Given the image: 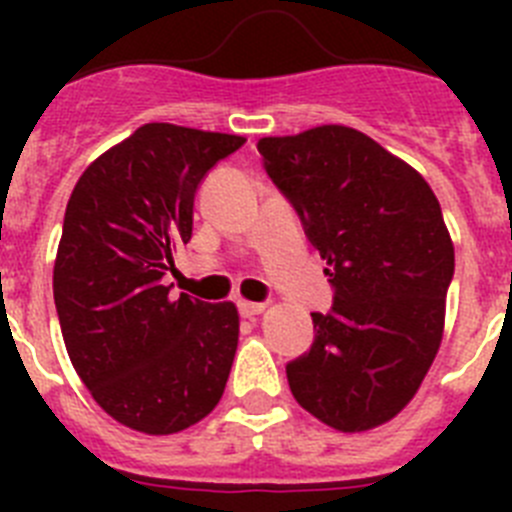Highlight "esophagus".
Returning <instances> with one entry per match:
<instances>
[{
	"label": "esophagus",
	"instance_id": "1",
	"mask_svg": "<svg viewBox=\"0 0 512 512\" xmlns=\"http://www.w3.org/2000/svg\"><path fill=\"white\" fill-rule=\"evenodd\" d=\"M264 310H266L264 302H248V300L238 302V312H241L243 318H256V315H261Z\"/></svg>",
	"mask_w": 512,
	"mask_h": 512
}]
</instances>
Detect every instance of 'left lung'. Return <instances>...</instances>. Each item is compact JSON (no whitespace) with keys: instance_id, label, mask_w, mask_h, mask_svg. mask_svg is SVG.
Masks as SVG:
<instances>
[{"instance_id":"left-lung-1","label":"left lung","mask_w":512,"mask_h":512,"mask_svg":"<svg viewBox=\"0 0 512 512\" xmlns=\"http://www.w3.org/2000/svg\"><path fill=\"white\" fill-rule=\"evenodd\" d=\"M264 169L292 202L333 284L315 341L287 364L302 408L343 433L395 418L443 336L454 243L423 176L346 125L261 138Z\"/></svg>"}]
</instances>
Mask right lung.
<instances>
[{
	"mask_svg": "<svg viewBox=\"0 0 512 512\" xmlns=\"http://www.w3.org/2000/svg\"><path fill=\"white\" fill-rule=\"evenodd\" d=\"M243 143L148 122L87 166L66 205L53 266L63 343L99 408L133 431H184L225 392L238 310L174 300L164 277L192 238L197 187Z\"/></svg>",
	"mask_w": 512,
	"mask_h": 512,
	"instance_id": "add662e5",
	"label": "right lung"
}]
</instances>
